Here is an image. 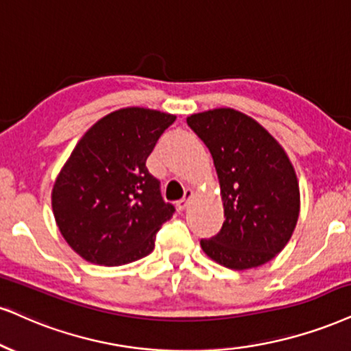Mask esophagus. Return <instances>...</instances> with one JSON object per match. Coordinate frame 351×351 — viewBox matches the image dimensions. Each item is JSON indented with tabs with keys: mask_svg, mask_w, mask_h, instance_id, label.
Masks as SVG:
<instances>
[{
	"mask_svg": "<svg viewBox=\"0 0 351 351\" xmlns=\"http://www.w3.org/2000/svg\"><path fill=\"white\" fill-rule=\"evenodd\" d=\"M192 198H193V190L192 189H187V190H185L184 197L180 198L179 202H177V208H179L180 211H184L189 206V202L192 200Z\"/></svg>",
	"mask_w": 351,
	"mask_h": 351,
	"instance_id": "1",
	"label": "esophagus"
}]
</instances>
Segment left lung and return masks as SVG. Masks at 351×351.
Listing matches in <instances>:
<instances>
[{
  "mask_svg": "<svg viewBox=\"0 0 351 351\" xmlns=\"http://www.w3.org/2000/svg\"><path fill=\"white\" fill-rule=\"evenodd\" d=\"M189 127L213 156L224 206L219 232L203 252L232 270L270 262L295 231L300 187L285 149L261 123L234 109L190 115Z\"/></svg>",
  "mask_w": 351,
  "mask_h": 351,
  "instance_id": "8db88e82",
  "label": "left lung"
}]
</instances>
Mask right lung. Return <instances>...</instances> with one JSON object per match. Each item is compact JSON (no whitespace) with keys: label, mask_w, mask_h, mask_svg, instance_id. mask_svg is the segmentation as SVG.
<instances>
[{"label":"right lung","mask_w":351,"mask_h":351,"mask_svg":"<svg viewBox=\"0 0 351 351\" xmlns=\"http://www.w3.org/2000/svg\"><path fill=\"white\" fill-rule=\"evenodd\" d=\"M176 115L128 107L106 115L81 138L56 177L51 206L70 247L96 265L117 267L153 252L174 215L146 159Z\"/></svg>","instance_id":"add662e5"}]
</instances>
